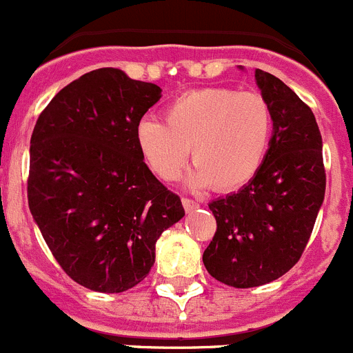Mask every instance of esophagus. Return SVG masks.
<instances>
[{"mask_svg": "<svg viewBox=\"0 0 353 353\" xmlns=\"http://www.w3.org/2000/svg\"><path fill=\"white\" fill-rule=\"evenodd\" d=\"M183 207H184V210L190 214V212H193V210L199 209L200 203L195 202V200H192V199H183Z\"/></svg>", "mask_w": 353, "mask_h": 353, "instance_id": "esophagus-1", "label": "esophagus"}]
</instances>
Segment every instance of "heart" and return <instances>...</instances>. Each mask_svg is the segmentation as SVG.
I'll return each mask as SVG.
<instances>
[{"label":"heart","instance_id":"obj_1","mask_svg":"<svg viewBox=\"0 0 353 353\" xmlns=\"http://www.w3.org/2000/svg\"><path fill=\"white\" fill-rule=\"evenodd\" d=\"M165 121L146 117L136 127L141 157L163 181L183 170L190 148L195 165L188 174L193 188L216 186L235 192L251 183L268 154L273 113L258 92L210 87L174 97Z\"/></svg>","mask_w":353,"mask_h":353}]
</instances>
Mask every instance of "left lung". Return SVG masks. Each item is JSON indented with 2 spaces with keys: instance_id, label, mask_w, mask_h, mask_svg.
<instances>
[{
  "instance_id": "obj_1",
  "label": "left lung",
  "mask_w": 353,
  "mask_h": 353,
  "mask_svg": "<svg viewBox=\"0 0 353 353\" xmlns=\"http://www.w3.org/2000/svg\"><path fill=\"white\" fill-rule=\"evenodd\" d=\"M273 113L268 154L258 176L209 203L217 230L203 251L207 272L226 285L258 288L301 258L324 202L322 137L314 113L276 77L256 69Z\"/></svg>"
}]
</instances>
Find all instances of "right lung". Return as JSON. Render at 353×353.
Here are the masks:
<instances>
[{
  "mask_svg": "<svg viewBox=\"0 0 353 353\" xmlns=\"http://www.w3.org/2000/svg\"><path fill=\"white\" fill-rule=\"evenodd\" d=\"M160 97L158 85L95 69L62 88L32 130L29 210L61 268L90 291L144 281L157 240L184 216L136 143L137 123Z\"/></svg>",
  "mask_w": 353,
  "mask_h": 353,
  "instance_id": "1",
  "label": "right lung"
}]
</instances>
